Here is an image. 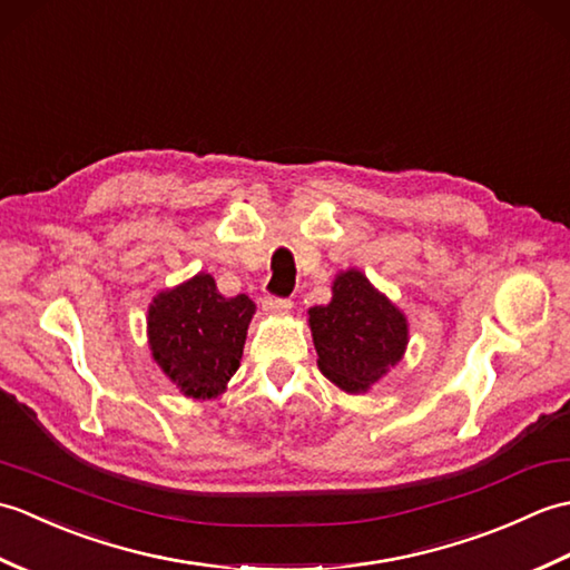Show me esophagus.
I'll return each mask as SVG.
<instances>
[{
	"label": "esophagus",
	"mask_w": 570,
	"mask_h": 570,
	"mask_svg": "<svg viewBox=\"0 0 570 570\" xmlns=\"http://www.w3.org/2000/svg\"><path fill=\"white\" fill-rule=\"evenodd\" d=\"M292 308V301L278 298V296H266L264 298V311L272 313V316H284V313Z\"/></svg>",
	"instance_id": "34e87169"
}]
</instances>
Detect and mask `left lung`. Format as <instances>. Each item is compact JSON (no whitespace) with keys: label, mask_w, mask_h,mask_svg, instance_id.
I'll return each mask as SVG.
<instances>
[{"label":"left lung","mask_w":570,"mask_h":570,"mask_svg":"<svg viewBox=\"0 0 570 570\" xmlns=\"http://www.w3.org/2000/svg\"><path fill=\"white\" fill-rule=\"evenodd\" d=\"M308 323L321 372L350 394L365 392L394 367L409 337L404 313L355 269L335 278L331 304L313 306Z\"/></svg>","instance_id":"left-lung-1"}]
</instances>
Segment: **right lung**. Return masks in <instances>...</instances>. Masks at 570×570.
I'll return each instance as SVG.
<instances>
[{
    "label": "right lung",
    "mask_w": 570,
    "mask_h": 570,
    "mask_svg": "<svg viewBox=\"0 0 570 570\" xmlns=\"http://www.w3.org/2000/svg\"><path fill=\"white\" fill-rule=\"evenodd\" d=\"M252 313L249 296L225 298L210 274L193 276L154 298L151 355L186 396L213 399L239 367Z\"/></svg>",
    "instance_id": "add662e5"
}]
</instances>
